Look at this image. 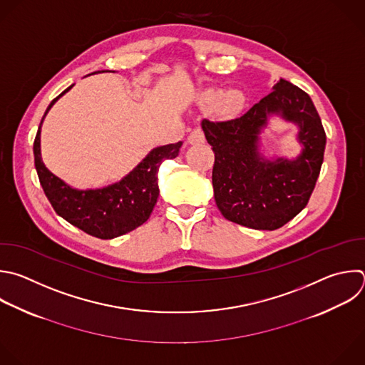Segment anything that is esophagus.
<instances>
[{
  "label": "esophagus",
  "mask_w": 365,
  "mask_h": 365,
  "mask_svg": "<svg viewBox=\"0 0 365 365\" xmlns=\"http://www.w3.org/2000/svg\"><path fill=\"white\" fill-rule=\"evenodd\" d=\"M187 142L190 145H202V143H205V135H203L202 129H199V128L193 129L190 132V135L187 136Z\"/></svg>",
  "instance_id": "34e87169"
}]
</instances>
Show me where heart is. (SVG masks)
<instances>
[{
  "instance_id": "heart-1",
  "label": "heart",
  "mask_w": 365,
  "mask_h": 365,
  "mask_svg": "<svg viewBox=\"0 0 365 365\" xmlns=\"http://www.w3.org/2000/svg\"><path fill=\"white\" fill-rule=\"evenodd\" d=\"M199 104L203 108H212L219 117L230 118L236 117L245 108L247 96L237 88H229L225 91L219 88H207L200 93Z\"/></svg>"
}]
</instances>
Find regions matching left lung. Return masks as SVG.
Listing matches in <instances>:
<instances>
[{
  "mask_svg": "<svg viewBox=\"0 0 365 365\" xmlns=\"http://www.w3.org/2000/svg\"><path fill=\"white\" fill-rule=\"evenodd\" d=\"M278 115L299 128L303 146L294 160H268L259 152V136L269 117ZM215 153L212 185L216 206L237 225L274 230L308 203L324 160L327 136L311 97L281 78L272 93L244 115L227 121L202 120Z\"/></svg>",
  "mask_w": 365,
  "mask_h": 365,
  "instance_id": "left-lung-1",
  "label": "left lung"
}]
</instances>
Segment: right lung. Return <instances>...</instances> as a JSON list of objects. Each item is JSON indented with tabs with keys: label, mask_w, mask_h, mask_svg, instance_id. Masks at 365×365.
Here are the masks:
<instances>
[{
	"label": "right lung",
	"mask_w": 365,
	"mask_h": 365,
	"mask_svg": "<svg viewBox=\"0 0 365 365\" xmlns=\"http://www.w3.org/2000/svg\"><path fill=\"white\" fill-rule=\"evenodd\" d=\"M74 84L67 87L47 107L34 140V163L43 190L56 213L86 233L113 239L143 225L159 197L158 172L166 159L179 155L182 142L152 149L123 179L98 189H76L53 175L41 159V125L48 110Z\"/></svg>",
	"instance_id": "obj_1"
}]
</instances>
